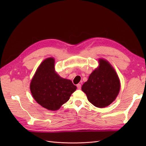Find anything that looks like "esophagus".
I'll return each instance as SVG.
<instances>
[{"label":"esophagus","instance_id":"esophagus-1","mask_svg":"<svg viewBox=\"0 0 146 146\" xmlns=\"http://www.w3.org/2000/svg\"><path fill=\"white\" fill-rule=\"evenodd\" d=\"M77 88H78V90H80L81 88H82L81 84H77Z\"/></svg>","mask_w":146,"mask_h":146}]
</instances>
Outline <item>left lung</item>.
I'll return each mask as SVG.
<instances>
[{"instance_id":"left-lung-1","label":"left lung","mask_w":146,"mask_h":146,"mask_svg":"<svg viewBox=\"0 0 146 146\" xmlns=\"http://www.w3.org/2000/svg\"><path fill=\"white\" fill-rule=\"evenodd\" d=\"M99 66L82 86L90 103L104 108L116 99L120 90V81L113 66L107 60L99 59Z\"/></svg>"}]
</instances>
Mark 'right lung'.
<instances>
[{
	"instance_id": "add662e5",
	"label": "right lung",
	"mask_w": 146,
	"mask_h": 146,
	"mask_svg": "<svg viewBox=\"0 0 146 146\" xmlns=\"http://www.w3.org/2000/svg\"><path fill=\"white\" fill-rule=\"evenodd\" d=\"M55 60L48 58L39 66L30 83L34 99L42 107L55 111L68 102L77 86L55 71Z\"/></svg>"
}]
</instances>
